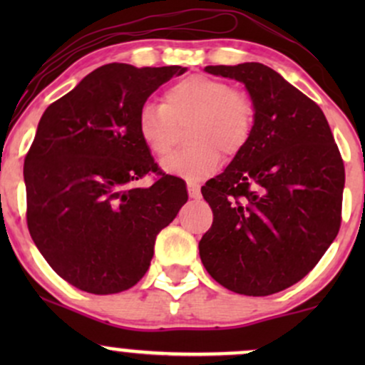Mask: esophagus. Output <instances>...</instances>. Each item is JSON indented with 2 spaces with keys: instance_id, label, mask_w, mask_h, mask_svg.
<instances>
[{
  "instance_id": "obj_1",
  "label": "esophagus",
  "mask_w": 365,
  "mask_h": 365,
  "mask_svg": "<svg viewBox=\"0 0 365 365\" xmlns=\"http://www.w3.org/2000/svg\"><path fill=\"white\" fill-rule=\"evenodd\" d=\"M187 190H188V195H190V199H200V188L199 185H194V183H188L187 185Z\"/></svg>"
}]
</instances>
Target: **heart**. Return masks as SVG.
Returning <instances> with one entry per match:
<instances>
[{
  "mask_svg": "<svg viewBox=\"0 0 365 365\" xmlns=\"http://www.w3.org/2000/svg\"><path fill=\"white\" fill-rule=\"evenodd\" d=\"M187 125L192 148L170 156L163 170L195 183L220 168L221 153L233 158L245 148L254 128V106L232 83L197 73L168 87L163 104L145 103L137 116L139 139L158 159L168 156Z\"/></svg>",
  "mask_w": 365,
  "mask_h": 365,
  "instance_id": "1",
  "label": "heart"
}]
</instances>
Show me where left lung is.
Here are the masks:
<instances>
[{
	"mask_svg": "<svg viewBox=\"0 0 365 365\" xmlns=\"http://www.w3.org/2000/svg\"><path fill=\"white\" fill-rule=\"evenodd\" d=\"M242 82L254 106L247 145L202 187L212 226L199 242L207 273L264 297L304 278L338 235L345 168L324 113L262 63L206 66Z\"/></svg>",
	"mask_w": 365,
	"mask_h": 365,
	"instance_id": "1",
	"label": "left lung"
}]
</instances>
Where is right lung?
Here are the masks:
<instances>
[{"label": "right lung", "mask_w": 365, "mask_h": 365, "mask_svg": "<svg viewBox=\"0 0 365 365\" xmlns=\"http://www.w3.org/2000/svg\"><path fill=\"white\" fill-rule=\"evenodd\" d=\"M185 66L96 68L41 116L25 156L27 225L49 266L78 290H128L149 269L158 233L187 202L180 178L137 180L158 166L137 133L140 108Z\"/></svg>", "instance_id": "obj_1"}]
</instances>
